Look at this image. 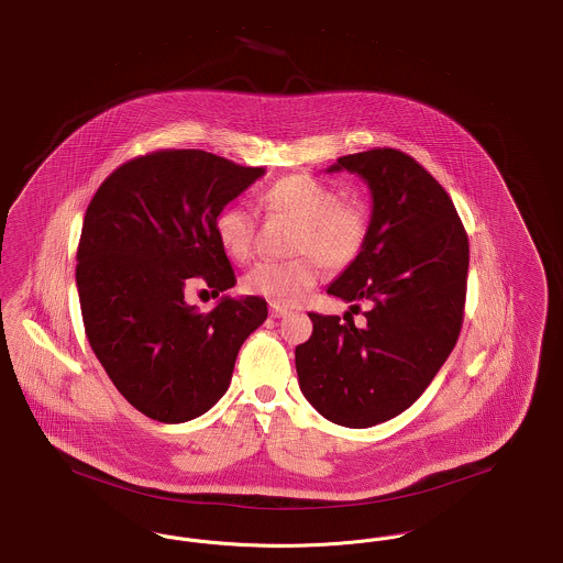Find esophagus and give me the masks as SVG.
<instances>
[{
    "mask_svg": "<svg viewBox=\"0 0 563 563\" xmlns=\"http://www.w3.org/2000/svg\"><path fill=\"white\" fill-rule=\"evenodd\" d=\"M289 314L287 308H280V306H271L272 318H283V316Z\"/></svg>",
    "mask_w": 563,
    "mask_h": 563,
    "instance_id": "34e87169",
    "label": "esophagus"
}]
</instances>
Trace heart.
Returning <instances> with one entry per match:
<instances>
[{
	"label": "heart",
	"mask_w": 563,
	"mask_h": 563,
	"mask_svg": "<svg viewBox=\"0 0 563 563\" xmlns=\"http://www.w3.org/2000/svg\"><path fill=\"white\" fill-rule=\"evenodd\" d=\"M257 201L271 216L297 222L292 251L306 253L297 260L257 262L245 289L268 299L272 306H292L314 287L322 264L341 271L361 255L371 232L368 207L358 199H341L338 190L306 174L272 181ZM216 236L232 260L245 262L253 251L255 213L239 202L222 207L216 216Z\"/></svg>",
	"instance_id": "1"
}]
</instances>
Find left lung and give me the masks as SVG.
<instances>
[{
  "label": "left lung",
  "mask_w": 563,
  "mask_h": 563,
  "mask_svg": "<svg viewBox=\"0 0 563 563\" xmlns=\"http://www.w3.org/2000/svg\"><path fill=\"white\" fill-rule=\"evenodd\" d=\"M343 169L371 190V232L327 292L350 310L366 303V324L310 312L314 331L295 347V366L324 419L373 428L405 412L449 358L463 324L470 241L449 192L415 158L373 148L327 172Z\"/></svg>",
  "instance_id": "8db88e82"
}]
</instances>
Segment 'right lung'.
<instances>
[{
  "instance_id": "add662e5",
  "label": "right lung",
  "mask_w": 563,
  "mask_h": 563,
  "mask_svg": "<svg viewBox=\"0 0 563 563\" xmlns=\"http://www.w3.org/2000/svg\"><path fill=\"white\" fill-rule=\"evenodd\" d=\"M264 174L197 148L157 151L114 169L88 205L75 271L86 335L121 396L155 421L216 405L268 318L255 295H225L207 314L184 299L192 276L216 295L236 285L216 216Z\"/></svg>"
}]
</instances>
